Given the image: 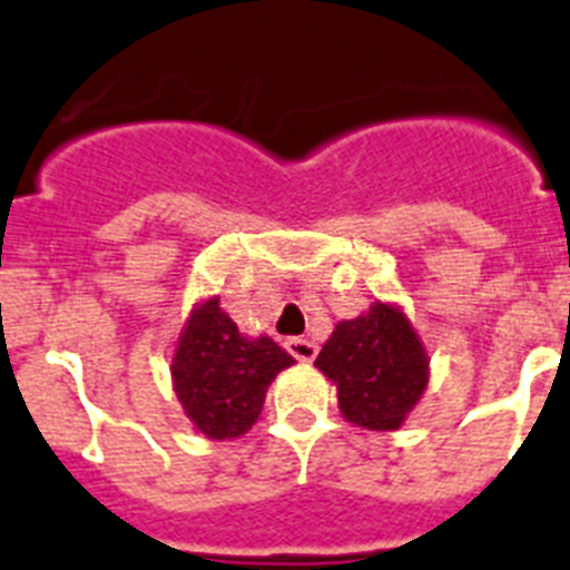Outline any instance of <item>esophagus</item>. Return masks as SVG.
Segmentation results:
<instances>
[{"mask_svg":"<svg viewBox=\"0 0 570 570\" xmlns=\"http://www.w3.org/2000/svg\"><path fill=\"white\" fill-rule=\"evenodd\" d=\"M286 351H289V356L298 358V362H313L318 347L309 338H286Z\"/></svg>","mask_w":570,"mask_h":570,"instance_id":"34e87169","label":"esophagus"}]
</instances>
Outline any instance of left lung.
I'll return each instance as SVG.
<instances>
[{
    "instance_id": "left-lung-1",
    "label": "left lung",
    "mask_w": 570,
    "mask_h": 570,
    "mask_svg": "<svg viewBox=\"0 0 570 570\" xmlns=\"http://www.w3.org/2000/svg\"><path fill=\"white\" fill-rule=\"evenodd\" d=\"M315 365L336 382L344 417L374 432L403 423L429 382L417 333L389 304H374L371 313L338 324Z\"/></svg>"
}]
</instances>
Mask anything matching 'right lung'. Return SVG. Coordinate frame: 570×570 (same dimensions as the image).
Segmentation results:
<instances>
[{
	"label": "right lung",
	"instance_id": "add662e5",
	"mask_svg": "<svg viewBox=\"0 0 570 570\" xmlns=\"http://www.w3.org/2000/svg\"><path fill=\"white\" fill-rule=\"evenodd\" d=\"M289 365L293 356L272 338L240 336L237 324L219 309V298H212L190 315L170 371L176 396L196 429L226 440L252 429L266 385Z\"/></svg>",
	"mask_w": 570,
	"mask_h": 570
}]
</instances>
